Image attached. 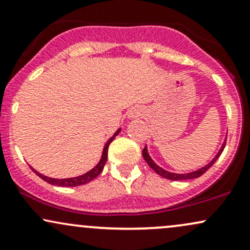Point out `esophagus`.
Wrapping results in <instances>:
<instances>
[{"instance_id": "34e87169", "label": "esophagus", "mask_w": 250, "mask_h": 250, "mask_svg": "<svg viewBox=\"0 0 250 250\" xmlns=\"http://www.w3.org/2000/svg\"><path fill=\"white\" fill-rule=\"evenodd\" d=\"M139 114H140V113H136V115H131V116H135V117H137V116H140Z\"/></svg>"}]
</instances>
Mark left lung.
<instances>
[{"mask_svg":"<svg viewBox=\"0 0 250 250\" xmlns=\"http://www.w3.org/2000/svg\"><path fill=\"white\" fill-rule=\"evenodd\" d=\"M225 147H226V141H225V143H223L222 147H221L219 154H217L216 156H215L214 159H213V161L209 162L207 166H205V167H202L201 169H199V170L193 171V173H188V174H174V173H169V171L165 170V169H162L161 167H159V166H157L156 163H154L153 160H151L150 156H149V155H148V153H147V147L143 148L142 155H143V157H145L146 162H147L148 165H149V167H150L151 169H154V170L156 171V173L159 174V175H161L162 177H166V179L173 180V181H182V180L196 179V177H200L201 175L205 174L206 171H207L208 169L210 168L211 166H213L215 162H216V160L219 159V156L221 155V153H222V151H223V149H225Z\"/></svg>","mask_w":250,"mask_h":250,"instance_id":"obj_1","label":"left lung"}]
</instances>
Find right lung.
I'll return each instance as SVG.
<instances>
[{"label": "right lung", "instance_id": "right-lung-1", "mask_svg": "<svg viewBox=\"0 0 250 250\" xmlns=\"http://www.w3.org/2000/svg\"><path fill=\"white\" fill-rule=\"evenodd\" d=\"M120 130H121V129H119V130H117L116 133L113 135V137H110V139L108 140V142L105 143L104 148H103L102 157H101V160H100V162L97 163V166H95V167L91 169L90 171H88V173L81 175V176L71 177V179H51V177H47V176H44V175L37 173L35 169L31 168V170H33L34 173L37 175V176L41 177L43 181H45V182L50 183V185H53V186H60V187H77V186L85 185V183L90 182L91 180H94L95 177H97L100 174L102 173L103 167H104L105 162H107V160H108L109 145H110L111 141L115 139V136H117V134L120 133Z\"/></svg>", "mask_w": 250, "mask_h": 250}]
</instances>
